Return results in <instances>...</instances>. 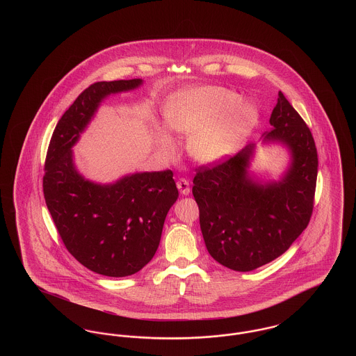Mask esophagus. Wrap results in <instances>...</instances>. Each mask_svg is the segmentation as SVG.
Masks as SVG:
<instances>
[{
  "label": "esophagus",
  "mask_w": 356,
  "mask_h": 356,
  "mask_svg": "<svg viewBox=\"0 0 356 356\" xmlns=\"http://www.w3.org/2000/svg\"><path fill=\"white\" fill-rule=\"evenodd\" d=\"M176 186L179 188V191H180V193L181 195H189V192H191V188H189V183H188V180L186 179H179L177 180V183H176Z\"/></svg>",
  "instance_id": "34e87169"
}]
</instances>
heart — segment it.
Returning <instances> with one entry per match:
<instances>
[{"label": "heart", "instance_id": "heart-1", "mask_svg": "<svg viewBox=\"0 0 356 356\" xmlns=\"http://www.w3.org/2000/svg\"><path fill=\"white\" fill-rule=\"evenodd\" d=\"M238 97L222 88H196L170 97L164 108V119L170 131L192 136L189 152L200 163H213L236 144L252 124L254 112L237 105ZM160 148L172 153L175 145L164 131L157 132Z\"/></svg>", "mask_w": 356, "mask_h": 356}]
</instances>
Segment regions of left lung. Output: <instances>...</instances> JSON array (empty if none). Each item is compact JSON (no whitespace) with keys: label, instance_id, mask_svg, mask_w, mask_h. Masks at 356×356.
<instances>
[{"label":"left lung","instance_id":"obj_1","mask_svg":"<svg viewBox=\"0 0 356 356\" xmlns=\"http://www.w3.org/2000/svg\"><path fill=\"white\" fill-rule=\"evenodd\" d=\"M270 124L264 138L282 141L292 152V165L282 181L263 186L248 177L254 145L197 167L193 177L207 250L234 271H252L284 254L312 216L318 177L312 134L282 92Z\"/></svg>","mask_w":356,"mask_h":356}]
</instances>
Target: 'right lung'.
Returning a JSON list of instances; mask_svg holds the SVG:
<instances>
[{"label":"right lung","mask_w":356,"mask_h":356,"mask_svg":"<svg viewBox=\"0 0 356 356\" xmlns=\"http://www.w3.org/2000/svg\"><path fill=\"white\" fill-rule=\"evenodd\" d=\"M140 79L89 85L57 122L45 159V203L64 245L84 267L104 276L140 271L157 251L179 191L170 170L127 176L112 186L84 180L72 147L111 93L137 88Z\"/></svg>","instance_id":"add662e5"}]
</instances>
